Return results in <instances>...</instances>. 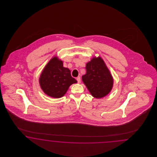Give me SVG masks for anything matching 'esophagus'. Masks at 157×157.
Wrapping results in <instances>:
<instances>
[{"label": "esophagus", "instance_id": "34e87169", "mask_svg": "<svg viewBox=\"0 0 157 157\" xmlns=\"http://www.w3.org/2000/svg\"><path fill=\"white\" fill-rule=\"evenodd\" d=\"M76 80L78 81V83H81V78H80L79 76H78V77L76 78Z\"/></svg>", "mask_w": 157, "mask_h": 157}]
</instances>
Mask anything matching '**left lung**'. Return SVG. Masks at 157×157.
<instances>
[{
	"label": "left lung",
	"instance_id": "1",
	"mask_svg": "<svg viewBox=\"0 0 157 157\" xmlns=\"http://www.w3.org/2000/svg\"><path fill=\"white\" fill-rule=\"evenodd\" d=\"M86 73L82 79L91 95L101 98L108 95L113 86V78L101 57H93L86 65Z\"/></svg>",
	"mask_w": 157,
	"mask_h": 157
}]
</instances>
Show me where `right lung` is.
Wrapping results in <instances>:
<instances>
[{"mask_svg": "<svg viewBox=\"0 0 157 157\" xmlns=\"http://www.w3.org/2000/svg\"><path fill=\"white\" fill-rule=\"evenodd\" d=\"M77 83L71 75V71L63 67L57 56L53 57L45 66L39 78V83L47 95L59 98L63 97L70 86Z\"/></svg>", "mask_w": 157, "mask_h": 157, "instance_id": "obj_1", "label": "right lung"}]
</instances>
